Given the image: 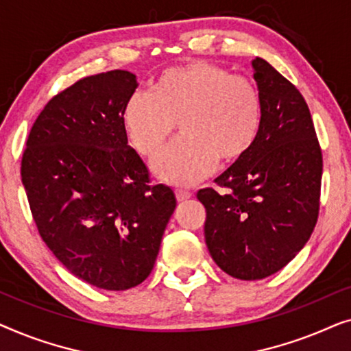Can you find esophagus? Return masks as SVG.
<instances>
[{
	"instance_id": "1",
	"label": "esophagus",
	"mask_w": 351,
	"mask_h": 351,
	"mask_svg": "<svg viewBox=\"0 0 351 351\" xmlns=\"http://www.w3.org/2000/svg\"><path fill=\"white\" fill-rule=\"evenodd\" d=\"M176 196H177V201H186V199H190L191 198V193L190 191H186V190H176Z\"/></svg>"
}]
</instances>
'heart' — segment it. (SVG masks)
<instances>
[{
  "label": "heart",
  "instance_id": "1",
  "mask_svg": "<svg viewBox=\"0 0 351 351\" xmlns=\"http://www.w3.org/2000/svg\"><path fill=\"white\" fill-rule=\"evenodd\" d=\"M262 123L257 89L247 80L209 62L171 66L153 81L150 94L126 100L123 126L132 145L155 158L174 134L180 138L153 165L160 179L198 184L220 161L234 165L251 152Z\"/></svg>",
  "mask_w": 351,
  "mask_h": 351
}]
</instances>
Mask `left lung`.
Returning a JSON list of instances; mask_svg holds the SVG:
<instances>
[{
  "label": "left lung",
  "mask_w": 351,
  "mask_h": 351,
  "mask_svg": "<svg viewBox=\"0 0 351 351\" xmlns=\"http://www.w3.org/2000/svg\"><path fill=\"white\" fill-rule=\"evenodd\" d=\"M262 104L257 141L241 161L203 189L204 238L227 275L262 280L305 246L319 210L323 156L305 99L267 60H252Z\"/></svg>",
  "instance_id": "left-lung-1"
}]
</instances>
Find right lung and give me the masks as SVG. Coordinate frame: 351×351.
<instances>
[{"mask_svg":"<svg viewBox=\"0 0 351 351\" xmlns=\"http://www.w3.org/2000/svg\"><path fill=\"white\" fill-rule=\"evenodd\" d=\"M136 75L112 70L76 81L36 118L22 156V184L43 241L76 278L107 291L147 280L176 209L150 185L128 143L123 108Z\"/></svg>","mask_w":351,"mask_h":351,"instance_id":"right-lung-1","label":"right lung"}]
</instances>
